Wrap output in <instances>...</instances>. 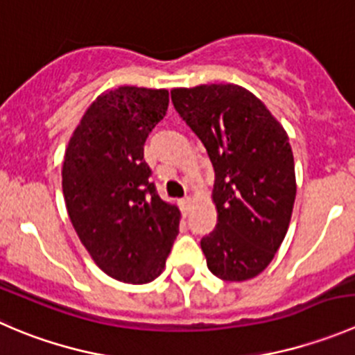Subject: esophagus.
<instances>
[{
	"instance_id": "34e87169",
	"label": "esophagus",
	"mask_w": 355,
	"mask_h": 355,
	"mask_svg": "<svg viewBox=\"0 0 355 355\" xmlns=\"http://www.w3.org/2000/svg\"><path fill=\"white\" fill-rule=\"evenodd\" d=\"M191 202H192L191 198H184V199H180V201H178V205H180V208L184 209V211H187L189 206H191Z\"/></svg>"
}]
</instances>
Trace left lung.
I'll list each match as a JSON object with an SVG mask.
<instances>
[{
  "mask_svg": "<svg viewBox=\"0 0 355 355\" xmlns=\"http://www.w3.org/2000/svg\"><path fill=\"white\" fill-rule=\"evenodd\" d=\"M171 101L215 170L216 227L201 241L208 269L223 281L251 279L272 261L290 227L297 178L286 130L234 83L173 88Z\"/></svg>",
  "mask_w": 355,
  "mask_h": 355,
  "instance_id": "obj_1",
  "label": "left lung"
}]
</instances>
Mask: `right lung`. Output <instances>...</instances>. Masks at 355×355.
I'll list each match as a JSON object with an SVG mask.
<instances>
[{
    "label": "right lung",
    "instance_id": "1",
    "mask_svg": "<svg viewBox=\"0 0 355 355\" xmlns=\"http://www.w3.org/2000/svg\"><path fill=\"white\" fill-rule=\"evenodd\" d=\"M168 102L164 88L104 92L65 149L62 191L72 227L98 269L121 283L156 279L178 234L180 209L157 196L144 161Z\"/></svg>",
    "mask_w": 355,
    "mask_h": 355
}]
</instances>
